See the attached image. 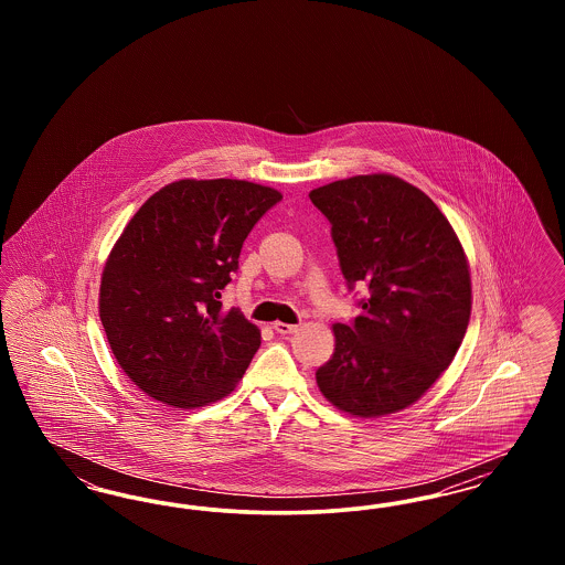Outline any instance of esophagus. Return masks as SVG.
Returning <instances> with one entry per match:
<instances>
[{
	"label": "esophagus",
	"instance_id": "1",
	"mask_svg": "<svg viewBox=\"0 0 565 565\" xmlns=\"http://www.w3.org/2000/svg\"><path fill=\"white\" fill-rule=\"evenodd\" d=\"M296 328H298V326H295V323H273V330H275L277 334H292V332H296Z\"/></svg>",
	"mask_w": 565,
	"mask_h": 565
}]
</instances>
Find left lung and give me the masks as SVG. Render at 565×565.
<instances>
[{"label":"left lung","instance_id":"8db88e82","mask_svg":"<svg viewBox=\"0 0 565 565\" xmlns=\"http://www.w3.org/2000/svg\"><path fill=\"white\" fill-rule=\"evenodd\" d=\"M332 226L343 277L369 288L362 313L334 323V353L318 369L328 403L381 417L419 401L454 362L472 305L454 226L430 196L373 173L309 192Z\"/></svg>","mask_w":565,"mask_h":565}]
</instances>
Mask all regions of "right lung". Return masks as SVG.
I'll list each match as a JSON object with an SVG mask.
<instances>
[{
	"label": "right lung",
	"instance_id": "add662e5",
	"mask_svg": "<svg viewBox=\"0 0 565 565\" xmlns=\"http://www.w3.org/2000/svg\"><path fill=\"white\" fill-rule=\"evenodd\" d=\"M279 201L245 180H180L125 226L102 275L99 318L116 362L150 398L196 408L239 383L260 330L217 298L245 237Z\"/></svg>",
	"mask_w": 565,
	"mask_h": 565
}]
</instances>
